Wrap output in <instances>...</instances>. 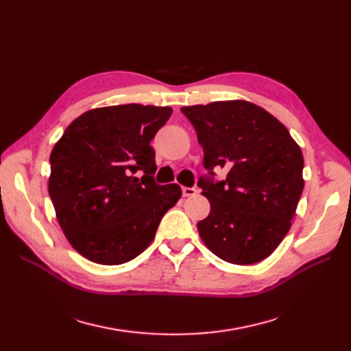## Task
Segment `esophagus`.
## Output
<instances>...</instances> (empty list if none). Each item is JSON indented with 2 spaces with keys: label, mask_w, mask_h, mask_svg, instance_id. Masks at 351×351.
<instances>
[{
  "label": "esophagus",
  "mask_w": 351,
  "mask_h": 351,
  "mask_svg": "<svg viewBox=\"0 0 351 351\" xmlns=\"http://www.w3.org/2000/svg\"><path fill=\"white\" fill-rule=\"evenodd\" d=\"M197 193V190L195 189V187H183V195L186 196V197H192V196H195Z\"/></svg>",
  "instance_id": "obj_1"
}]
</instances>
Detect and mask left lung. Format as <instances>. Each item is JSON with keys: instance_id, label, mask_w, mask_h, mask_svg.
Segmentation results:
<instances>
[{"instance_id": "left-lung-1", "label": "left lung", "mask_w": 351, "mask_h": 351, "mask_svg": "<svg viewBox=\"0 0 351 351\" xmlns=\"http://www.w3.org/2000/svg\"><path fill=\"white\" fill-rule=\"evenodd\" d=\"M204 147L210 176L200 178L210 204L197 222L205 246L222 261L252 265L267 259L287 236L302 196L304 159L300 146L272 114L247 101H218L183 107Z\"/></svg>"}]
</instances>
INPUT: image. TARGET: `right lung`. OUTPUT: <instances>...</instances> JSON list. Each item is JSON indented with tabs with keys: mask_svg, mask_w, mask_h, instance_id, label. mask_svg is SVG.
<instances>
[{
	"mask_svg": "<svg viewBox=\"0 0 351 351\" xmlns=\"http://www.w3.org/2000/svg\"><path fill=\"white\" fill-rule=\"evenodd\" d=\"M171 114L141 104L95 108L56 143L48 192L66 239L83 258L121 265L139 256L182 197L178 184L154 180L151 141Z\"/></svg>",
	"mask_w": 351,
	"mask_h": 351,
	"instance_id": "1",
	"label": "right lung"
}]
</instances>
